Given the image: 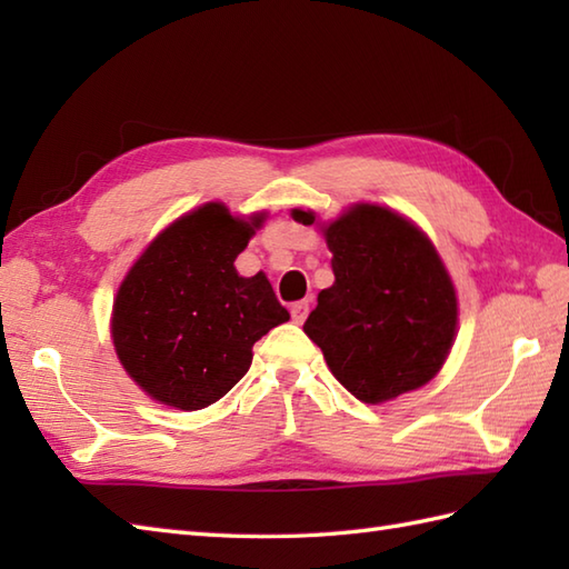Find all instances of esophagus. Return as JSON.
Segmentation results:
<instances>
[{
	"mask_svg": "<svg viewBox=\"0 0 569 569\" xmlns=\"http://www.w3.org/2000/svg\"><path fill=\"white\" fill-rule=\"evenodd\" d=\"M308 312H310V300H298V303L291 306V318L296 325H303Z\"/></svg>",
	"mask_w": 569,
	"mask_h": 569,
	"instance_id": "1",
	"label": "esophagus"
}]
</instances>
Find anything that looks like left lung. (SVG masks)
Listing matches in <instances>:
<instances>
[{"label": "left lung", "instance_id": "1", "mask_svg": "<svg viewBox=\"0 0 569 569\" xmlns=\"http://www.w3.org/2000/svg\"><path fill=\"white\" fill-rule=\"evenodd\" d=\"M293 220L312 224L310 210ZM335 283L318 296L303 330L335 379L365 403L428 383L457 335L452 278L432 241L389 208L359 202L322 227Z\"/></svg>", "mask_w": 569, "mask_h": 569}]
</instances>
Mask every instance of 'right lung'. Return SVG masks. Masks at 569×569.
I'll return each mask as SVG.
<instances>
[{
    "label": "right lung",
    "instance_id": "right-lung-1",
    "mask_svg": "<svg viewBox=\"0 0 569 569\" xmlns=\"http://www.w3.org/2000/svg\"><path fill=\"white\" fill-rule=\"evenodd\" d=\"M261 220H239L222 202L202 204L166 227L124 276L112 340L153 401L180 410L220 401L249 371L253 342L291 318L269 278L234 269Z\"/></svg>",
    "mask_w": 569,
    "mask_h": 569
}]
</instances>
